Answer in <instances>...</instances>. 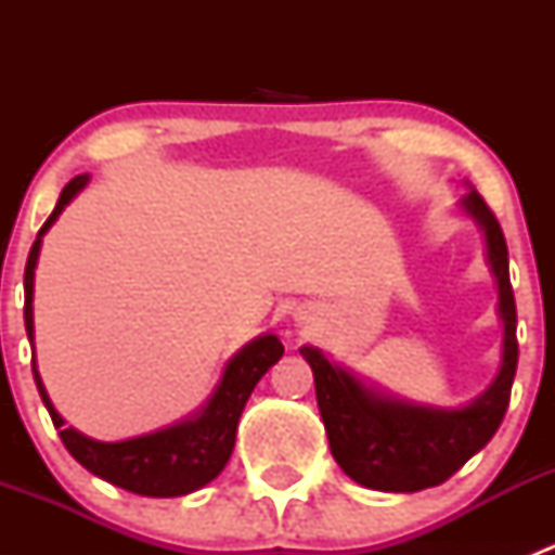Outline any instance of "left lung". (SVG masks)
<instances>
[{
  "label": "left lung",
  "mask_w": 555,
  "mask_h": 555,
  "mask_svg": "<svg viewBox=\"0 0 555 555\" xmlns=\"http://www.w3.org/2000/svg\"><path fill=\"white\" fill-rule=\"evenodd\" d=\"M464 209L486 231L491 271L500 284V313L505 322L500 376L483 397L462 411L405 405L365 389L354 376L330 365L311 346L300 349L313 371L317 405L327 429L330 451L340 469L367 489L422 491L440 486L494 438L511 405L518 338L505 233L478 190L467 193Z\"/></svg>",
  "instance_id": "obj_1"
}]
</instances>
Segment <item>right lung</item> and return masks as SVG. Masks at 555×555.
<instances>
[{"label":"right lung","instance_id":"1","mask_svg":"<svg viewBox=\"0 0 555 555\" xmlns=\"http://www.w3.org/2000/svg\"><path fill=\"white\" fill-rule=\"evenodd\" d=\"M88 182L86 173L72 179L55 204L53 215L44 220L39 228L37 242L31 244L29 260H26L24 271V322L29 340L35 344V319H31V295H35V266L39 255V244H42V233L53 225L55 217L64 211V206L75 198L77 190ZM284 354V346L276 335H262V338L251 340L246 349L238 351L225 367L220 386H217L215 397L209 405L204 408L198 418L193 422L177 424V427L160 429V433L144 435V438L122 440V443H99V440L86 438L77 429L66 427L64 418L55 413L53 402H50L48 391H44L42 378H39L35 360H31V371H35V382L42 397L44 408H48L50 418L59 427L61 440H64L66 451L77 459L86 469H91L99 478L109 480V483L120 486V489L133 491L142 496H182L190 491L201 489L209 480H215L222 473V467L231 459L233 446H236V427L242 411L249 400L251 389L257 382L268 373V367L276 365Z\"/></svg>","mask_w":555,"mask_h":555}]
</instances>
